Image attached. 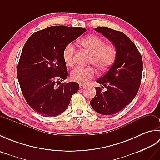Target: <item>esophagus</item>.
Segmentation results:
<instances>
[{
  "label": "esophagus",
  "instance_id": "esophagus-1",
  "mask_svg": "<svg viewBox=\"0 0 160 160\" xmlns=\"http://www.w3.org/2000/svg\"><path fill=\"white\" fill-rule=\"evenodd\" d=\"M80 89H84V88L86 87V85L81 84H80Z\"/></svg>",
  "mask_w": 160,
  "mask_h": 160
}]
</instances>
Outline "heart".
<instances>
[{"label":"heart","instance_id":"obj_1","mask_svg":"<svg viewBox=\"0 0 160 160\" xmlns=\"http://www.w3.org/2000/svg\"><path fill=\"white\" fill-rule=\"evenodd\" d=\"M84 49L91 53L90 63L93 64L100 71H105L113 64L116 57V47L112 43H106L104 40L96 35L84 37L80 41ZM76 46L73 43L67 44L62 52L64 62L67 65L71 66L74 62ZM96 71L92 67L78 66L71 73V80L75 82L85 84L96 76Z\"/></svg>","mask_w":160,"mask_h":160}]
</instances>
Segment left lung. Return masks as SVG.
Wrapping results in <instances>:
<instances>
[{
  "label": "left lung",
  "instance_id": "8db88e82",
  "mask_svg": "<svg viewBox=\"0 0 160 160\" xmlns=\"http://www.w3.org/2000/svg\"><path fill=\"white\" fill-rule=\"evenodd\" d=\"M110 40L116 47L113 64L96 80L102 84L96 88V95L90 101L97 113L111 115L127 107L136 96L142 80L143 62L137 47L123 32L108 28H95Z\"/></svg>",
  "mask_w": 160,
  "mask_h": 160
}]
</instances>
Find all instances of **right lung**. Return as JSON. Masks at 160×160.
Returning <instances> with one entry per match:
<instances>
[{
  "instance_id": "obj_1",
  "label": "right lung",
  "mask_w": 160,
  "mask_h": 160,
  "mask_svg": "<svg viewBox=\"0 0 160 160\" xmlns=\"http://www.w3.org/2000/svg\"><path fill=\"white\" fill-rule=\"evenodd\" d=\"M86 31L84 28L52 26L35 32L27 40L17 76L27 103L37 113L45 117L57 116L67 109L71 97L79 89L75 82L59 84L60 80L68 76L62 52L67 44Z\"/></svg>"
}]
</instances>
